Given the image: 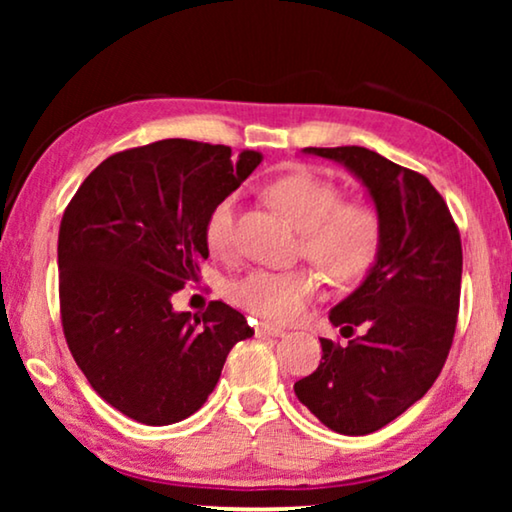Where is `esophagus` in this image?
<instances>
[{
  "instance_id": "1",
  "label": "esophagus",
  "mask_w": 512,
  "mask_h": 512,
  "mask_svg": "<svg viewBox=\"0 0 512 512\" xmlns=\"http://www.w3.org/2000/svg\"><path fill=\"white\" fill-rule=\"evenodd\" d=\"M256 335L258 338H284L286 331L284 328H277V326H270V324H256Z\"/></svg>"
}]
</instances>
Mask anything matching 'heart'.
<instances>
[{
    "label": "heart",
    "mask_w": 512,
    "mask_h": 512,
    "mask_svg": "<svg viewBox=\"0 0 512 512\" xmlns=\"http://www.w3.org/2000/svg\"><path fill=\"white\" fill-rule=\"evenodd\" d=\"M270 198L286 219L303 230L300 251L335 279H354L368 270L380 247L373 209L340 202V191L307 172H291L270 186ZM205 242L214 256H230L235 244V195L216 202L205 223ZM321 279L310 268L251 270L230 289L235 305L268 321H291L319 293Z\"/></svg>",
    "instance_id": "heart-1"
}]
</instances>
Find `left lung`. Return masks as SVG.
Here are the masks:
<instances>
[{"instance_id":"8db88e82","label":"left lung","mask_w":512,"mask_h":512,"mask_svg":"<svg viewBox=\"0 0 512 512\" xmlns=\"http://www.w3.org/2000/svg\"><path fill=\"white\" fill-rule=\"evenodd\" d=\"M345 165L375 202L380 247L359 289L328 314L351 338H321L319 368L293 384L298 401L335 433L366 436L417 403L450 354L461 296V237L424 174L363 146L303 149Z\"/></svg>"}]
</instances>
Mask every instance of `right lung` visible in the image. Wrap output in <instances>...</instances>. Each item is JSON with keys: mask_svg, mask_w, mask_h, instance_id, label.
Segmentation results:
<instances>
[{"mask_svg": "<svg viewBox=\"0 0 512 512\" xmlns=\"http://www.w3.org/2000/svg\"><path fill=\"white\" fill-rule=\"evenodd\" d=\"M263 156L160 139L102 160L62 214L60 317L69 352L97 394L125 417L165 426L191 417L219 382L235 342L254 328L212 300L177 312L209 256L205 223Z\"/></svg>", "mask_w": 512, "mask_h": 512, "instance_id": "obj_1", "label": "right lung"}]
</instances>
